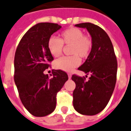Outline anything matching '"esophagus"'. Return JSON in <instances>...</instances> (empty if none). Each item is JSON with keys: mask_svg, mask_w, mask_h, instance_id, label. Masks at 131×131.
Segmentation results:
<instances>
[{"mask_svg": "<svg viewBox=\"0 0 131 131\" xmlns=\"http://www.w3.org/2000/svg\"><path fill=\"white\" fill-rule=\"evenodd\" d=\"M68 77L69 79H71V73H68Z\"/></svg>", "mask_w": 131, "mask_h": 131, "instance_id": "obj_1", "label": "esophagus"}]
</instances>
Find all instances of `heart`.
I'll return each mask as SVG.
<instances>
[{
    "mask_svg": "<svg viewBox=\"0 0 131 131\" xmlns=\"http://www.w3.org/2000/svg\"><path fill=\"white\" fill-rule=\"evenodd\" d=\"M63 44L71 46L70 53L73 56H64L56 60L55 68L59 70L70 72L80 65V59L87 58L90 55L92 43L90 39L84 36L83 31L75 28H71L61 33V39L51 37L48 39L47 46L51 56L57 58L62 53Z\"/></svg>",
    "mask_w": 131,
    "mask_h": 131,
    "instance_id": "1",
    "label": "heart"
}]
</instances>
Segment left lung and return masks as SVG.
Returning a JSON list of instances; mask_svg holds the SVG:
<instances>
[{"mask_svg":"<svg viewBox=\"0 0 131 131\" xmlns=\"http://www.w3.org/2000/svg\"><path fill=\"white\" fill-rule=\"evenodd\" d=\"M75 26L87 29L92 47L86 61L78 68L87 75L91 73L89 80L86 82L76 75L71 78L75 83L73 107L81 115H95L105 108L112 96L117 80V58L110 37L101 28L91 23Z\"/></svg>","mask_w":131,"mask_h":131,"instance_id":"1","label":"left lung"}]
</instances>
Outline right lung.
<instances>
[{
	"label": "right lung",
	"instance_id": "add662e5",
	"mask_svg": "<svg viewBox=\"0 0 131 131\" xmlns=\"http://www.w3.org/2000/svg\"><path fill=\"white\" fill-rule=\"evenodd\" d=\"M62 28L57 24L39 23L26 32L14 56V82L24 107L35 117L51 114L56 107L57 93L68 80L67 73L53 70V78L44 74L53 60L48 39Z\"/></svg>",
	"mask_w": 131,
	"mask_h": 131
}]
</instances>
